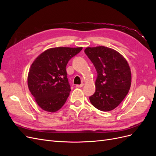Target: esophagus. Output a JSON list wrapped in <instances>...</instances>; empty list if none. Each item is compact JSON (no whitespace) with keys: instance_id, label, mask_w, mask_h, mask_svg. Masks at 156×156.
Listing matches in <instances>:
<instances>
[{"instance_id":"obj_1","label":"esophagus","mask_w":156,"mask_h":156,"mask_svg":"<svg viewBox=\"0 0 156 156\" xmlns=\"http://www.w3.org/2000/svg\"><path fill=\"white\" fill-rule=\"evenodd\" d=\"M84 86V84H77V85H76V87L77 88H81Z\"/></svg>"}]
</instances>
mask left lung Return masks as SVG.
Returning <instances> with one entry per match:
<instances>
[{"mask_svg":"<svg viewBox=\"0 0 156 156\" xmlns=\"http://www.w3.org/2000/svg\"><path fill=\"white\" fill-rule=\"evenodd\" d=\"M84 52L98 73L96 92L89 100L100 111H112L120 105L129 90V66L119 52L107 47L87 48Z\"/></svg>","mask_w":156,"mask_h":156,"instance_id":"8db88e82","label":"left lung"}]
</instances>
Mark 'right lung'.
<instances>
[{"label":"right lung","instance_id":"1","mask_svg":"<svg viewBox=\"0 0 156 156\" xmlns=\"http://www.w3.org/2000/svg\"><path fill=\"white\" fill-rule=\"evenodd\" d=\"M83 48L47 49L34 60L28 74L29 90L44 111L55 112L64 105L71 91L66 72L68 61Z\"/></svg>","mask_w":156,"mask_h":156}]
</instances>
